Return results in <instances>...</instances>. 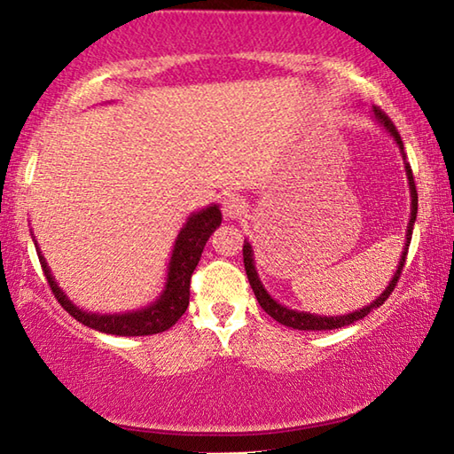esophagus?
<instances>
[{
    "label": "esophagus",
    "mask_w": 454,
    "mask_h": 454,
    "mask_svg": "<svg viewBox=\"0 0 454 454\" xmlns=\"http://www.w3.org/2000/svg\"><path fill=\"white\" fill-rule=\"evenodd\" d=\"M246 211V199L239 197V194H229V197L223 200V215H225L227 219H239Z\"/></svg>",
    "instance_id": "esophagus-1"
}]
</instances>
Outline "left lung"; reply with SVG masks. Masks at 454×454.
<instances>
[{
  "label": "left lung",
  "mask_w": 454,
  "mask_h": 454,
  "mask_svg": "<svg viewBox=\"0 0 454 454\" xmlns=\"http://www.w3.org/2000/svg\"><path fill=\"white\" fill-rule=\"evenodd\" d=\"M373 117L375 121L381 123L383 128L389 131V136L395 139V144L400 145V152L403 156V144H402V137L397 134L395 125L392 123V120L383 114L381 109L373 107ZM406 160V156H403ZM406 176H408V186H410V197H412V213H410V223H408V231H406V246H403L402 251V257H400V263H397V270L392 280H389L387 288L383 290V294H380L378 298L373 300L372 304L364 306V309L355 310V312H348V315L343 317H320V315H310V312H298V310H292L288 306L284 304H278L274 298L268 294V290L263 288V284L260 282V276H257V270H255V262H254V249H251L249 241L246 239L243 241V263H246V271H247V280L251 290H254V294L257 298V302L263 310L268 312L271 318H276L278 323H282L284 326H292V329H298V331H333V329H340V326H347V325H353L361 320L364 317H367L369 312L373 309H380V306L386 302L392 294L397 280H400V274H402V268L403 263H406V255H408V247H410V241H412V229H414V221H416V213H418V192H416V184H414V176H412V168H410V164H406Z\"/></svg>",
  "instance_id": "8db88e82"
}]
</instances>
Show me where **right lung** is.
Instances as JSON below:
<instances>
[{"label": "right lung", "instance_id": "obj_1", "mask_svg": "<svg viewBox=\"0 0 454 454\" xmlns=\"http://www.w3.org/2000/svg\"><path fill=\"white\" fill-rule=\"evenodd\" d=\"M221 219L219 205L192 213L184 223V227L180 229L176 241H174L164 292L156 298L154 304L145 306L142 310L125 312V315H99V312H87L74 306L67 298L65 292L59 288V284L54 282L51 268H48L44 255H42L36 243L34 246H36L38 260L42 263V270H44L48 284H51L52 294L68 315L89 326V329L99 333L120 334V337H144V334L168 331L184 315V310L188 309V298H191V276L194 268H197L208 237L221 225Z\"/></svg>", "mask_w": 454, "mask_h": 454}]
</instances>
